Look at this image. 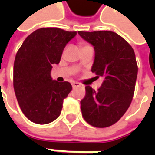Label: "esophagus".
Segmentation results:
<instances>
[{"label":"esophagus","instance_id":"esophagus-1","mask_svg":"<svg viewBox=\"0 0 155 155\" xmlns=\"http://www.w3.org/2000/svg\"><path fill=\"white\" fill-rule=\"evenodd\" d=\"M71 85H72L73 88H77V87L80 86V84H79L78 82H72V83H71Z\"/></svg>","mask_w":155,"mask_h":155}]
</instances>
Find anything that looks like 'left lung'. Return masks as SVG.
I'll use <instances>...</instances> for the list:
<instances>
[{
  "label": "left lung",
  "instance_id": "8db88e82",
  "mask_svg": "<svg viewBox=\"0 0 155 155\" xmlns=\"http://www.w3.org/2000/svg\"><path fill=\"white\" fill-rule=\"evenodd\" d=\"M78 34L95 49L91 71L104 81L97 91L85 87L81 100L84 119L96 128H107L120 120L132 102L138 66L132 46L110 31L82 32Z\"/></svg>",
  "mask_w": 155,
  "mask_h": 155
}]
</instances>
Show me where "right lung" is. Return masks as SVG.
Returning <instances> with one entry per match:
<instances>
[{
    "label": "right lung",
    "instance_id": "obj_1",
    "mask_svg": "<svg viewBox=\"0 0 155 155\" xmlns=\"http://www.w3.org/2000/svg\"><path fill=\"white\" fill-rule=\"evenodd\" d=\"M76 34L58 27H42L27 36L17 51L14 89L21 111L31 122L46 124L60 115L63 101L72 87L69 82L52 80L51 71Z\"/></svg>",
    "mask_w": 155,
    "mask_h": 155
}]
</instances>
